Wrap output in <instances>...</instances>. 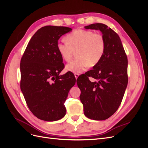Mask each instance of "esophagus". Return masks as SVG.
I'll list each match as a JSON object with an SVG mask.
<instances>
[{"label":"esophagus","instance_id":"1","mask_svg":"<svg viewBox=\"0 0 148 148\" xmlns=\"http://www.w3.org/2000/svg\"><path fill=\"white\" fill-rule=\"evenodd\" d=\"M74 75H75V78H76V79H77V78H78V77H79V74H78V73H75Z\"/></svg>","mask_w":148,"mask_h":148}]
</instances>
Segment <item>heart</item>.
I'll return each instance as SVG.
<instances>
[{
  "mask_svg": "<svg viewBox=\"0 0 148 148\" xmlns=\"http://www.w3.org/2000/svg\"><path fill=\"white\" fill-rule=\"evenodd\" d=\"M66 43L57 44V51L66 62H69L76 52L77 58L66 65V70L82 73L87 67L97 65L105 53L106 42L101 33L91 30L77 29L64 38Z\"/></svg>",
  "mask_w": 148,
  "mask_h": 148,
  "instance_id": "1",
  "label": "heart"
}]
</instances>
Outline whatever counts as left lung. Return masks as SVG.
Segmentation results:
<instances>
[{"mask_svg": "<svg viewBox=\"0 0 148 148\" xmlns=\"http://www.w3.org/2000/svg\"><path fill=\"white\" fill-rule=\"evenodd\" d=\"M84 28L100 30L106 47L99 63L78 78L79 98L86 117L104 120L112 115L122 102L128 84L127 56L119 35L107 25L95 23ZM89 77L93 78L92 82Z\"/></svg>", "mask_w": 148, "mask_h": 148, "instance_id": "1", "label": "left lung"}]
</instances>
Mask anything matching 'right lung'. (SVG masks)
<instances>
[{
    "label": "right lung",
    "mask_w": 148,
    "mask_h": 148,
    "mask_svg": "<svg viewBox=\"0 0 148 148\" xmlns=\"http://www.w3.org/2000/svg\"><path fill=\"white\" fill-rule=\"evenodd\" d=\"M72 30L46 26L31 38L20 62V88L30 111L39 119L53 122L63 118L64 106L76 81L71 73L59 75L64 68L57 51L58 40Z\"/></svg>",
    "instance_id": "add662e5"
}]
</instances>
